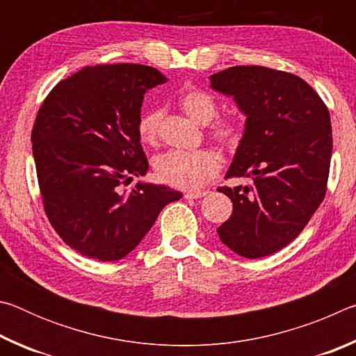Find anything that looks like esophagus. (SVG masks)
<instances>
[{"label":"esophagus","instance_id":"esophagus-1","mask_svg":"<svg viewBox=\"0 0 356 356\" xmlns=\"http://www.w3.org/2000/svg\"><path fill=\"white\" fill-rule=\"evenodd\" d=\"M209 191H186L184 197L185 200H200V197H204Z\"/></svg>","mask_w":356,"mask_h":356}]
</instances>
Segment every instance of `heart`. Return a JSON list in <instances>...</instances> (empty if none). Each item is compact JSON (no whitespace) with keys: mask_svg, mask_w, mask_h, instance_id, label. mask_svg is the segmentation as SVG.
Wrapping results in <instances>:
<instances>
[{"mask_svg":"<svg viewBox=\"0 0 356 356\" xmlns=\"http://www.w3.org/2000/svg\"><path fill=\"white\" fill-rule=\"evenodd\" d=\"M179 104L186 116L195 122L206 125L215 118L218 105L209 92L202 89H188L180 95ZM163 111L152 106L143 111L138 122V134L143 143L155 144L159 140ZM210 136L225 147H236L242 140V127L236 119H220L210 129ZM220 156L212 149H200L193 152L170 150L154 160L155 176L160 182L182 190H200L220 171Z\"/></svg>","mask_w":356,"mask_h":356,"instance_id":"obj_1","label":"heart"}]
</instances>
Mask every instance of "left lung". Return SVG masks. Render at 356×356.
Masks as SVG:
<instances>
[{"label": "left lung", "mask_w": 356, "mask_h": 356, "mask_svg": "<svg viewBox=\"0 0 356 356\" xmlns=\"http://www.w3.org/2000/svg\"><path fill=\"white\" fill-rule=\"evenodd\" d=\"M210 88L232 97L246 116L226 179L252 180L218 188L234 209L216 232L242 257L273 254L298 237L327 193L333 150L328 108L300 76L261 65L210 75Z\"/></svg>", "instance_id": "obj_1"}]
</instances>
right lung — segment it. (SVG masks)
<instances>
[{"mask_svg": "<svg viewBox=\"0 0 356 356\" xmlns=\"http://www.w3.org/2000/svg\"><path fill=\"white\" fill-rule=\"evenodd\" d=\"M168 78L143 64L84 67L59 81L35 118L31 141L45 213L58 236L102 262L134 251L182 193L138 182L149 161L138 134L147 89Z\"/></svg>", "mask_w": 356, "mask_h": 356, "instance_id": "add662e5", "label": "right lung"}]
</instances>
